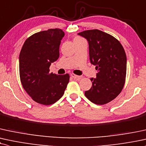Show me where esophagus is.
I'll return each mask as SVG.
<instances>
[{"label": "esophagus", "instance_id": "1", "mask_svg": "<svg viewBox=\"0 0 146 146\" xmlns=\"http://www.w3.org/2000/svg\"><path fill=\"white\" fill-rule=\"evenodd\" d=\"M71 76L72 77V78H74V79H80V76H78V75L74 74V73H71Z\"/></svg>", "mask_w": 146, "mask_h": 146}]
</instances>
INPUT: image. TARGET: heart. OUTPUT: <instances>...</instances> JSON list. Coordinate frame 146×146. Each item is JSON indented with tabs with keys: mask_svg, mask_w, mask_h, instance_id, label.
<instances>
[{
	"mask_svg": "<svg viewBox=\"0 0 146 146\" xmlns=\"http://www.w3.org/2000/svg\"><path fill=\"white\" fill-rule=\"evenodd\" d=\"M75 40H83V39H82V38H80V37H76L74 39V41H75Z\"/></svg>",
	"mask_w": 146,
	"mask_h": 146,
	"instance_id": "heart-1",
	"label": "heart"
}]
</instances>
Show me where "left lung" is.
<instances>
[{
	"mask_svg": "<svg viewBox=\"0 0 146 146\" xmlns=\"http://www.w3.org/2000/svg\"><path fill=\"white\" fill-rule=\"evenodd\" d=\"M89 44L91 64L98 70L92 86L85 96L93 103L105 105L116 98L123 88L126 74V56L118 40L97 29L78 33Z\"/></svg>",
	"mask_w": 146,
	"mask_h": 146,
	"instance_id": "left-lung-1",
	"label": "left lung"
}]
</instances>
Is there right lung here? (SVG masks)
<instances>
[{
  "label": "right lung",
  "mask_w": 146,
  "mask_h": 146,
  "mask_svg": "<svg viewBox=\"0 0 146 146\" xmlns=\"http://www.w3.org/2000/svg\"><path fill=\"white\" fill-rule=\"evenodd\" d=\"M64 33L52 29L31 35L21 50L20 77L23 88L39 104H54L62 97L69 82L68 73H50L52 62L59 58V47Z\"/></svg>",
  "instance_id": "1"
}]
</instances>
